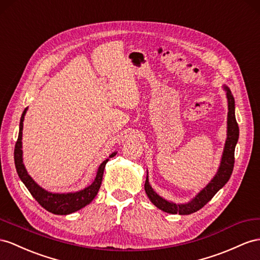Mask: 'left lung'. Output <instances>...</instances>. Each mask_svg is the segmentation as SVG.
I'll return each instance as SVG.
<instances>
[{
  "instance_id": "1",
  "label": "left lung",
  "mask_w": 260,
  "mask_h": 260,
  "mask_svg": "<svg viewBox=\"0 0 260 260\" xmlns=\"http://www.w3.org/2000/svg\"><path fill=\"white\" fill-rule=\"evenodd\" d=\"M223 89L226 92V99H228V136L224 145L223 154L219 162L218 169L215 176L213 177L212 180L205 185V187L199 192V193L187 203H175L168 201L159 194L156 193V191L151 188L148 180V171L147 177L145 181V191L151 203L159 210L164 212L170 213V214H180V215H188L191 213H194L202 209L203 206L208 203L210 200L216 194V192L222 189L225 183L230 180L231 175L234 168V152L235 146L238 142L239 136V128L235 117V100L233 96L232 92L228 85L223 84Z\"/></svg>"
}]
</instances>
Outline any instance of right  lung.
Listing matches in <instances>:
<instances>
[{
  "label": "right lung",
  "instance_id": "add662e5",
  "mask_svg": "<svg viewBox=\"0 0 260 260\" xmlns=\"http://www.w3.org/2000/svg\"><path fill=\"white\" fill-rule=\"evenodd\" d=\"M27 109L28 108H26L24 110L21 117V122H19L18 138L14 149V161L17 175L22 180V182L25 184V187L28 189L30 194L34 197L36 201L41 204L45 210H47L48 212L54 213V214L57 215L71 214V213L77 212L80 209L84 208L85 205L90 204L92 200L95 198L100 190V187H101L105 165L109 161V158H112L116 155V151L112 152L109 158L105 159V160L99 166L95 179L86 188L76 192H67V193H55V192H49L47 190H45L38 183H36L34 179L28 175V172L26 170L23 162V122Z\"/></svg>",
  "mask_w": 260,
  "mask_h": 260
}]
</instances>
